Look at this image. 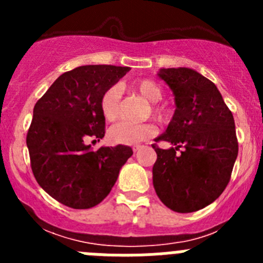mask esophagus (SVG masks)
Returning a JSON list of instances; mask_svg holds the SVG:
<instances>
[{
    "instance_id": "1",
    "label": "esophagus",
    "mask_w": 263,
    "mask_h": 263,
    "mask_svg": "<svg viewBox=\"0 0 263 263\" xmlns=\"http://www.w3.org/2000/svg\"><path fill=\"white\" fill-rule=\"evenodd\" d=\"M141 148H142V146H141V145H134L133 146V152L137 153V152H139Z\"/></svg>"
}]
</instances>
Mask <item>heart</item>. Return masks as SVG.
<instances>
[{"instance_id":"1","label":"heart","mask_w":263,"mask_h":263,"mask_svg":"<svg viewBox=\"0 0 263 263\" xmlns=\"http://www.w3.org/2000/svg\"><path fill=\"white\" fill-rule=\"evenodd\" d=\"M130 88L138 92L148 103H158L163 97V89L157 81L152 79H141L130 83ZM121 96L120 88L116 85L106 88L100 97V111L106 121L111 122L118 116V100ZM153 115L159 121H167L170 118V109L163 105L153 106ZM157 132L152 124H130V122H118L111 126L108 132V138L115 145H136L143 142Z\"/></svg>"}]
</instances>
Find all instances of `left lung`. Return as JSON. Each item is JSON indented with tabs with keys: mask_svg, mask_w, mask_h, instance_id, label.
I'll return each mask as SVG.
<instances>
[{
	"mask_svg": "<svg viewBox=\"0 0 263 263\" xmlns=\"http://www.w3.org/2000/svg\"><path fill=\"white\" fill-rule=\"evenodd\" d=\"M159 78L175 95L176 109L166 133L153 148V184L170 210L190 213L210 205L231 180L238 154L232 111L212 81L190 68L160 69Z\"/></svg>",
	"mask_w": 263,
	"mask_h": 263,
	"instance_id": "8db88e82",
	"label": "left lung"
}]
</instances>
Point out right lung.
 <instances>
[{
  "mask_svg": "<svg viewBox=\"0 0 263 263\" xmlns=\"http://www.w3.org/2000/svg\"><path fill=\"white\" fill-rule=\"evenodd\" d=\"M129 67L81 66L64 72L34 106L26 137L36 182L73 210H88L109 195L120 168L133 155L129 146L90 150L105 136L100 97Z\"/></svg>",
  "mask_w": 263,
  "mask_h": 263,
  "instance_id": "1",
  "label": "right lung"
}]
</instances>
